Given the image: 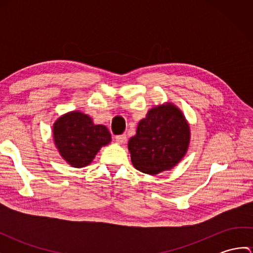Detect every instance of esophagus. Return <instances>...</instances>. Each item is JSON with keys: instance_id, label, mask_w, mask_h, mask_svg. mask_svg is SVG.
I'll list each match as a JSON object with an SVG mask.
<instances>
[{"instance_id": "34e87169", "label": "esophagus", "mask_w": 253, "mask_h": 253, "mask_svg": "<svg viewBox=\"0 0 253 253\" xmlns=\"http://www.w3.org/2000/svg\"><path fill=\"white\" fill-rule=\"evenodd\" d=\"M115 140H116V142H117V143H120V144H125V143H126V141H127V137H126L125 133H124V135H118V136H116V137H115Z\"/></svg>"}]
</instances>
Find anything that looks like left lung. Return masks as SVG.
Here are the masks:
<instances>
[{"mask_svg":"<svg viewBox=\"0 0 253 253\" xmlns=\"http://www.w3.org/2000/svg\"><path fill=\"white\" fill-rule=\"evenodd\" d=\"M190 128L182 112L171 103L155 106L138 124L128 141L131 162L142 173L155 175L173 169L185 157Z\"/></svg>","mask_w":253,"mask_h":253,"instance_id":"8db88e82","label":"left lung"}]
</instances>
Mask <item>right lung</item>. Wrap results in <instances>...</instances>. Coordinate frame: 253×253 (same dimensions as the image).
Returning a JSON list of instances; mask_svg holds the SVG:
<instances>
[{
	"label": "right lung",
	"mask_w": 253,
	"mask_h": 253,
	"mask_svg": "<svg viewBox=\"0 0 253 253\" xmlns=\"http://www.w3.org/2000/svg\"><path fill=\"white\" fill-rule=\"evenodd\" d=\"M53 138L62 158L77 169L92 162L99 150L112 139L104 125H94L90 116L78 111L57 118L53 125Z\"/></svg>",
	"instance_id": "obj_1"
}]
</instances>
